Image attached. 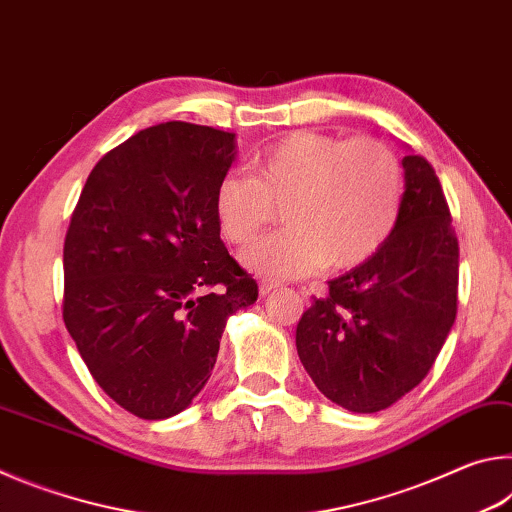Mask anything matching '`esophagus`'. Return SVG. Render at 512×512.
Returning <instances> with one entry per match:
<instances>
[{"mask_svg":"<svg viewBox=\"0 0 512 512\" xmlns=\"http://www.w3.org/2000/svg\"><path fill=\"white\" fill-rule=\"evenodd\" d=\"M277 287H280V282H273V280H262V284H259V293H262V296H268V293L275 291Z\"/></svg>","mask_w":512,"mask_h":512,"instance_id":"obj_1","label":"esophagus"}]
</instances>
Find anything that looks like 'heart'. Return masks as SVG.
Returning a JSON list of instances; mask_svg holds the SVG:
<instances>
[{"instance_id":"1","label":"heart","mask_w":512,"mask_h":512,"mask_svg":"<svg viewBox=\"0 0 512 512\" xmlns=\"http://www.w3.org/2000/svg\"><path fill=\"white\" fill-rule=\"evenodd\" d=\"M250 164L253 176L223 173L214 210L223 235L246 246L273 219V205H282L287 228L244 253L259 275L345 271L375 255L393 232L402 169L386 144L298 131L266 144Z\"/></svg>"}]
</instances>
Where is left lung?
I'll return each instance as SVG.
<instances>
[{
  "mask_svg": "<svg viewBox=\"0 0 512 512\" xmlns=\"http://www.w3.org/2000/svg\"><path fill=\"white\" fill-rule=\"evenodd\" d=\"M400 212L375 255L327 282L296 329L302 366L327 400L377 413L427 377L456 318L458 239L443 187L404 155Z\"/></svg>",
  "mask_w": 512,
  "mask_h": 512,
  "instance_id": "8db88e82",
  "label": "left lung"
}]
</instances>
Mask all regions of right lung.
Returning a JSON list of instances; mask_svg holds the SVG:
<instances>
[{
    "label": "right lung",
    "mask_w": 512,
    "mask_h": 512,
    "mask_svg": "<svg viewBox=\"0 0 512 512\" xmlns=\"http://www.w3.org/2000/svg\"><path fill=\"white\" fill-rule=\"evenodd\" d=\"M235 133L167 121L103 155L69 221L63 320L121 409L164 420L203 391L257 282L221 241L214 192Z\"/></svg>",
    "instance_id": "add662e5"
}]
</instances>
